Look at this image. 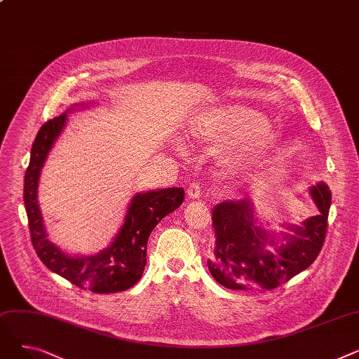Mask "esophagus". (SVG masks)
I'll return each instance as SVG.
<instances>
[{"mask_svg": "<svg viewBox=\"0 0 359 359\" xmlns=\"http://www.w3.org/2000/svg\"><path fill=\"white\" fill-rule=\"evenodd\" d=\"M186 194L189 199H199L202 196V187L198 183H191L189 187H187Z\"/></svg>", "mask_w": 359, "mask_h": 359, "instance_id": "obj_1", "label": "esophagus"}]
</instances>
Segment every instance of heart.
I'll use <instances>...</instances> for the list:
<instances>
[{
    "mask_svg": "<svg viewBox=\"0 0 359 359\" xmlns=\"http://www.w3.org/2000/svg\"><path fill=\"white\" fill-rule=\"evenodd\" d=\"M196 140L219 147V163L230 175H240L265 160L278 145V134L260 111L230 107L205 113L194 122Z\"/></svg>",
    "mask_w": 359,
    "mask_h": 359,
    "instance_id": "1",
    "label": "heart"
}]
</instances>
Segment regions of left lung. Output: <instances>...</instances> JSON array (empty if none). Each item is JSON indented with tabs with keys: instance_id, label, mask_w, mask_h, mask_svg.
I'll return each mask as SVG.
<instances>
[{
	"instance_id": "obj_1",
	"label": "left lung",
	"mask_w": 359,
	"mask_h": 359,
	"mask_svg": "<svg viewBox=\"0 0 359 359\" xmlns=\"http://www.w3.org/2000/svg\"><path fill=\"white\" fill-rule=\"evenodd\" d=\"M318 215L301 225L288 227L278 238L281 244L275 252L266 250L276 243L253 218L249 201L222 202L212 210L215 249L208 268L219 285L229 290H273L307 269L323 248L332 195L329 186L317 183L310 189Z\"/></svg>"
}]
</instances>
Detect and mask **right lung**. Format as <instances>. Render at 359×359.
I'll return each instance as SVG.
<instances>
[{
  "label": "right lung",
  "instance_id": "obj_1",
  "mask_svg": "<svg viewBox=\"0 0 359 359\" xmlns=\"http://www.w3.org/2000/svg\"><path fill=\"white\" fill-rule=\"evenodd\" d=\"M67 115H60L37 132L32 145L30 163L25 175V206L33 249L43 265L81 290L97 294L122 292L141 279L147 263V243L151 231L183 202V187H170L138 194L130 201L119 234L99 255L72 257L61 252L46 238V231L37 205V183L41 170L56 137L65 126Z\"/></svg>",
  "mask_w": 359,
  "mask_h": 359
}]
</instances>
